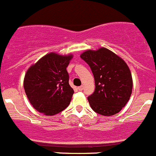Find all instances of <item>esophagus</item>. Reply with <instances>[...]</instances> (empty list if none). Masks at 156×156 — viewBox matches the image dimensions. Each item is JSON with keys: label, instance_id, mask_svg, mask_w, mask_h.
Returning a JSON list of instances; mask_svg holds the SVG:
<instances>
[{"label": "esophagus", "instance_id": "esophagus-1", "mask_svg": "<svg viewBox=\"0 0 156 156\" xmlns=\"http://www.w3.org/2000/svg\"><path fill=\"white\" fill-rule=\"evenodd\" d=\"M83 89H84V86H80L78 87V90L79 91H83Z\"/></svg>", "mask_w": 156, "mask_h": 156}]
</instances>
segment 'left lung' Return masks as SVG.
<instances>
[{
  "mask_svg": "<svg viewBox=\"0 0 156 156\" xmlns=\"http://www.w3.org/2000/svg\"><path fill=\"white\" fill-rule=\"evenodd\" d=\"M80 58L90 67L95 79V92L88 97L92 110L104 116L121 112L133 89L132 75L125 61L105 48L87 50Z\"/></svg>",
  "mask_w": 156,
  "mask_h": 156,
  "instance_id": "8db88e82",
  "label": "left lung"
}]
</instances>
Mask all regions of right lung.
<instances>
[{"mask_svg": "<svg viewBox=\"0 0 156 156\" xmlns=\"http://www.w3.org/2000/svg\"><path fill=\"white\" fill-rule=\"evenodd\" d=\"M73 55L49 53L31 66L23 86L34 108L45 115H55L70 104L74 92L69 84L67 67Z\"/></svg>", "mask_w": 156, "mask_h": 156, "instance_id": "add662e5", "label": "right lung"}]
</instances>
